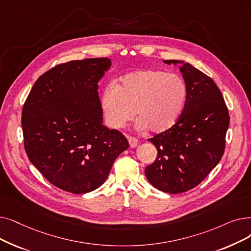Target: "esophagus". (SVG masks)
Returning <instances> with one entry per match:
<instances>
[{"label":"esophagus","instance_id":"1","mask_svg":"<svg viewBox=\"0 0 251 251\" xmlns=\"http://www.w3.org/2000/svg\"><path fill=\"white\" fill-rule=\"evenodd\" d=\"M128 143L130 148H135L138 146V139L133 136H128Z\"/></svg>","mask_w":251,"mask_h":251}]
</instances>
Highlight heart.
<instances>
[{
	"instance_id": "1",
	"label": "heart",
	"mask_w": 251,
	"mask_h": 251,
	"mask_svg": "<svg viewBox=\"0 0 251 251\" xmlns=\"http://www.w3.org/2000/svg\"><path fill=\"white\" fill-rule=\"evenodd\" d=\"M187 97V84L180 75L146 69L123 75L118 85H107L100 106L110 128H123L136 114L139 129L162 133L177 122Z\"/></svg>"
}]
</instances>
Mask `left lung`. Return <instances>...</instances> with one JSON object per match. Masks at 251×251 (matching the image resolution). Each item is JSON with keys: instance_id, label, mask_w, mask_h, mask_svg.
Segmentation results:
<instances>
[{"instance_id": "1", "label": "left lung", "mask_w": 251, "mask_h": 251, "mask_svg": "<svg viewBox=\"0 0 251 251\" xmlns=\"http://www.w3.org/2000/svg\"><path fill=\"white\" fill-rule=\"evenodd\" d=\"M164 63L181 65L188 97L177 122L149 139L158 154L145 173L152 187L178 194L198 186L219 164L230 117L222 92L208 75L181 60Z\"/></svg>"}]
</instances>
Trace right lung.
I'll use <instances>...</instances> for the list:
<instances>
[{
  "mask_svg": "<svg viewBox=\"0 0 251 251\" xmlns=\"http://www.w3.org/2000/svg\"><path fill=\"white\" fill-rule=\"evenodd\" d=\"M110 58L58 64L36 81L23 108L25 149L29 161L54 186L73 194L100 188L126 137L102 122L97 88Z\"/></svg>",
  "mask_w": 251,
  "mask_h": 251,
  "instance_id": "obj_1",
  "label": "right lung"
}]
</instances>
